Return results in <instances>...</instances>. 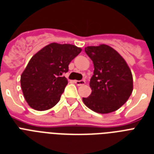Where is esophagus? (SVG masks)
Returning <instances> with one entry per match:
<instances>
[{
    "instance_id": "obj_1",
    "label": "esophagus",
    "mask_w": 154,
    "mask_h": 154,
    "mask_svg": "<svg viewBox=\"0 0 154 154\" xmlns=\"http://www.w3.org/2000/svg\"><path fill=\"white\" fill-rule=\"evenodd\" d=\"M74 83L77 85H78V86H81V85H85V81H84V80H81V81H75Z\"/></svg>"
}]
</instances>
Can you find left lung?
<instances>
[{"label": "left lung", "instance_id": "left-lung-1", "mask_svg": "<svg viewBox=\"0 0 154 154\" xmlns=\"http://www.w3.org/2000/svg\"><path fill=\"white\" fill-rule=\"evenodd\" d=\"M85 51L94 64L90 80L91 95L83 98L85 105L99 113H109L123 106L133 90V78L127 63L106 45L88 46Z\"/></svg>", "mask_w": 154, "mask_h": 154}]
</instances>
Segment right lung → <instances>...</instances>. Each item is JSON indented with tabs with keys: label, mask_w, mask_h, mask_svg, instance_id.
Returning a JSON list of instances; mask_svg holds the SVG:
<instances>
[{
	"label": "right lung",
	"mask_w": 154,
	"mask_h": 154,
	"mask_svg": "<svg viewBox=\"0 0 154 154\" xmlns=\"http://www.w3.org/2000/svg\"><path fill=\"white\" fill-rule=\"evenodd\" d=\"M81 51L75 45L51 43L31 58L20 79L23 95L31 108L47 110L59 103L68 84L63 73Z\"/></svg>",
	"instance_id": "right-lung-1"
}]
</instances>
